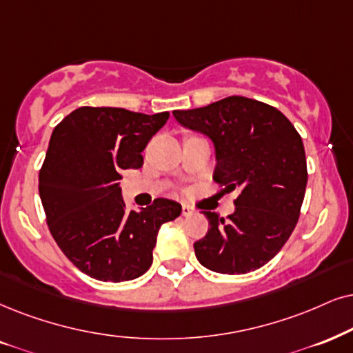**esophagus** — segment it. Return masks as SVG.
Here are the masks:
<instances>
[{"mask_svg":"<svg viewBox=\"0 0 353 353\" xmlns=\"http://www.w3.org/2000/svg\"><path fill=\"white\" fill-rule=\"evenodd\" d=\"M192 213H194V210H192L190 207H189V205H182V215H184V216H190L192 215Z\"/></svg>","mask_w":353,"mask_h":353,"instance_id":"esophagus-1","label":"esophagus"}]
</instances>
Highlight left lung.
<instances>
[{"mask_svg": "<svg viewBox=\"0 0 353 353\" xmlns=\"http://www.w3.org/2000/svg\"><path fill=\"white\" fill-rule=\"evenodd\" d=\"M172 114L182 127L213 141L220 195L238 192L228 218L203 212L210 228L194 244L199 262L228 275L261 269L300 218L307 182L300 133L279 109L243 96Z\"/></svg>", "mask_w": 353, "mask_h": 353, "instance_id": "1", "label": "left lung"}]
</instances>
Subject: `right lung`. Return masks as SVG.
<instances>
[{
	"mask_svg": "<svg viewBox=\"0 0 353 353\" xmlns=\"http://www.w3.org/2000/svg\"><path fill=\"white\" fill-rule=\"evenodd\" d=\"M169 112L146 115L120 107H79L53 128L39 172L48 230L74 267L101 282H127L153 262L163 223L181 215L174 200L125 208L122 169L143 166L141 151Z\"/></svg>",
	"mask_w": 353,
	"mask_h": 353,
	"instance_id": "add662e5",
	"label": "right lung"
}]
</instances>
